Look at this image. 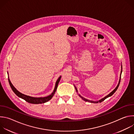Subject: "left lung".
Wrapping results in <instances>:
<instances>
[{
	"label": "left lung",
	"mask_w": 134,
	"mask_h": 134,
	"mask_svg": "<svg viewBox=\"0 0 134 134\" xmlns=\"http://www.w3.org/2000/svg\"><path fill=\"white\" fill-rule=\"evenodd\" d=\"M121 68H122V66H121ZM121 72H122V69H121ZM121 74H120V80H119V83H118V85H117V86L116 87V88L114 89L113 91H112L109 94H108L107 96H106L105 97H104V98H103V99H102L101 100H99V101H90V100H87V99H85V98H83L82 97H81V95H80V94H79V96L83 100H84L85 101H86V102H91V103H99V102H102V101H103L105 99H106L107 98H108V97H111L112 95H113V94L116 91H117V88H118V87H119V84H120V80H121ZM75 89H76V91L77 92V88H76V87L75 86Z\"/></svg>",
	"instance_id": "1"
}]
</instances>
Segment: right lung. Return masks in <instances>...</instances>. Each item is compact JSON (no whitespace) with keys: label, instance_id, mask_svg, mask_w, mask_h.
<instances>
[{"label":"right lung","instance_id":"right-lung-1","mask_svg":"<svg viewBox=\"0 0 134 134\" xmlns=\"http://www.w3.org/2000/svg\"><path fill=\"white\" fill-rule=\"evenodd\" d=\"M61 79V76L58 78V79L57 80L56 83H55V87L54 89L53 92L49 96L47 97H43V98H33V97H31L30 96H27V95H24L21 93H20V92H18L15 88V87L13 85V84H12V83L10 82L9 79H8V82L10 85V86L11 87V88L12 89L13 91L15 93V94L18 97H20L23 99H24V100H25L26 102L30 103H32V104H41V103H44L48 101H49L50 99H51V98H52V97L53 96V95L54 94L57 87H58V83L60 80Z\"/></svg>","mask_w":134,"mask_h":134}]
</instances>
